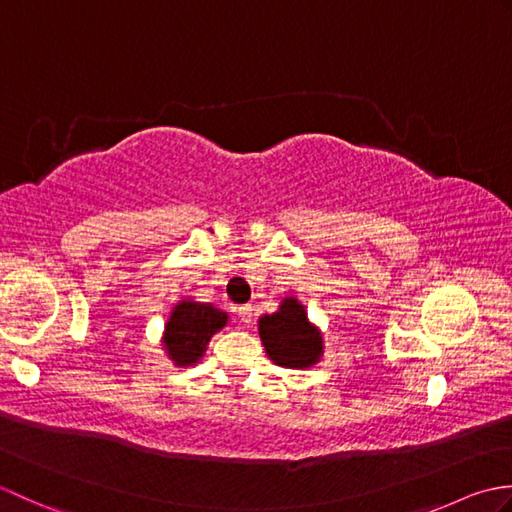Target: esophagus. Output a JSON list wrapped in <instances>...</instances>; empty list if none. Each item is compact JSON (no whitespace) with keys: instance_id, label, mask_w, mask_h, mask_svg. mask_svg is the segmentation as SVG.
I'll list each match as a JSON object with an SVG mask.
<instances>
[{"instance_id":"34e87169","label":"esophagus","mask_w":512,"mask_h":512,"mask_svg":"<svg viewBox=\"0 0 512 512\" xmlns=\"http://www.w3.org/2000/svg\"><path fill=\"white\" fill-rule=\"evenodd\" d=\"M237 314H239V319H242V323H253V306H248V303H246V306H239L237 308Z\"/></svg>"}]
</instances>
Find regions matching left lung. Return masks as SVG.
Segmentation results:
<instances>
[{"mask_svg": "<svg viewBox=\"0 0 512 512\" xmlns=\"http://www.w3.org/2000/svg\"><path fill=\"white\" fill-rule=\"evenodd\" d=\"M259 336L270 361L281 367H310L323 352L319 330L308 321L306 310L295 297H286L277 312L259 319Z\"/></svg>", "mask_w": 512, "mask_h": 512, "instance_id": "8db88e82", "label": "left lung"}]
</instances>
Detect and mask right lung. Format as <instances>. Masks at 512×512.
<instances>
[{
  "mask_svg": "<svg viewBox=\"0 0 512 512\" xmlns=\"http://www.w3.org/2000/svg\"><path fill=\"white\" fill-rule=\"evenodd\" d=\"M228 314L211 303L180 301L165 325V350L176 365H193L204 356L211 336L222 330Z\"/></svg>",
  "mask_w": 512,
  "mask_h": 512,
  "instance_id": "right-lung-1",
  "label": "right lung"
}]
</instances>
